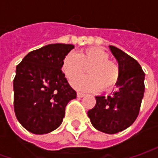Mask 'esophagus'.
<instances>
[{
  "label": "esophagus",
  "instance_id": "34e87169",
  "mask_svg": "<svg viewBox=\"0 0 158 158\" xmlns=\"http://www.w3.org/2000/svg\"><path fill=\"white\" fill-rule=\"evenodd\" d=\"M77 96H78L79 98H82V97L85 96V94H84V93H82V92H77Z\"/></svg>",
  "mask_w": 158,
  "mask_h": 158
}]
</instances>
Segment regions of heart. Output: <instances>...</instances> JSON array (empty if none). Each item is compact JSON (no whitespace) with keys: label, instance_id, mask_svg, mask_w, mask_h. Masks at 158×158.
Returning a JSON list of instances; mask_svg holds the SVG:
<instances>
[{"label":"heart","instance_id":"obj_1","mask_svg":"<svg viewBox=\"0 0 158 158\" xmlns=\"http://www.w3.org/2000/svg\"><path fill=\"white\" fill-rule=\"evenodd\" d=\"M85 68L87 69L88 76L75 77L82 73ZM62 71L69 79L76 77L71 81L74 88L85 91L112 88L120 74L118 64L109 60L108 53L96 47L84 49L76 54H67L62 62Z\"/></svg>","mask_w":158,"mask_h":158}]
</instances>
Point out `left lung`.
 <instances>
[{"instance_id": "1", "label": "left lung", "mask_w": 158, "mask_h": 158, "mask_svg": "<svg viewBox=\"0 0 158 158\" xmlns=\"http://www.w3.org/2000/svg\"><path fill=\"white\" fill-rule=\"evenodd\" d=\"M120 70L117 89L110 96H96V106L88 117L96 129L117 134L135 122L144 94L145 74L134 58L117 47L109 46Z\"/></svg>"}]
</instances>
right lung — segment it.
Segmentation results:
<instances>
[{
  "mask_svg": "<svg viewBox=\"0 0 158 158\" xmlns=\"http://www.w3.org/2000/svg\"><path fill=\"white\" fill-rule=\"evenodd\" d=\"M50 44L29 52L16 66L14 110L19 123L35 135L48 134L62 123L65 108L76 92L62 72L65 56L74 48Z\"/></svg>",
  "mask_w": 158,
  "mask_h": 158,
  "instance_id": "right-lung-1",
  "label": "right lung"
}]
</instances>
